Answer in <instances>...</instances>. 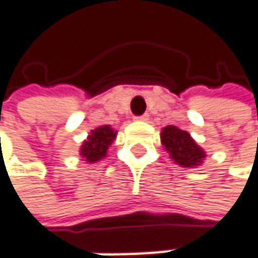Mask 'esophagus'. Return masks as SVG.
Instances as JSON below:
<instances>
[{
    "mask_svg": "<svg viewBox=\"0 0 258 258\" xmlns=\"http://www.w3.org/2000/svg\"><path fill=\"white\" fill-rule=\"evenodd\" d=\"M136 119H137V121H142V122H148V121H149V115L145 113V115H142V116H137Z\"/></svg>",
    "mask_w": 258,
    "mask_h": 258,
    "instance_id": "34e87169",
    "label": "esophagus"
}]
</instances>
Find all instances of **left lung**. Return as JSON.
<instances>
[{"instance_id": "left-lung-1", "label": "left lung", "mask_w": 258, "mask_h": 258, "mask_svg": "<svg viewBox=\"0 0 258 258\" xmlns=\"http://www.w3.org/2000/svg\"><path fill=\"white\" fill-rule=\"evenodd\" d=\"M161 145L169 152V157L180 167L194 169L203 164L206 152L200 148L189 133L175 125H167L160 133Z\"/></svg>"}]
</instances>
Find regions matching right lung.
Wrapping results in <instances>:
<instances>
[{
	"mask_svg": "<svg viewBox=\"0 0 258 258\" xmlns=\"http://www.w3.org/2000/svg\"><path fill=\"white\" fill-rule=\"evenodd\" d=\"M118 131L112 128L110 125H100L95 130H91L88 137L82 142L79 154L82 161L88 164L98 163L107 157L109 146L115 142Z\"/></svg>",
	"mask_w": 258,
	"mask_h": 258,
	"instance_id": "right-lung-1",
	"label": "right lung"
}]
</instances>
